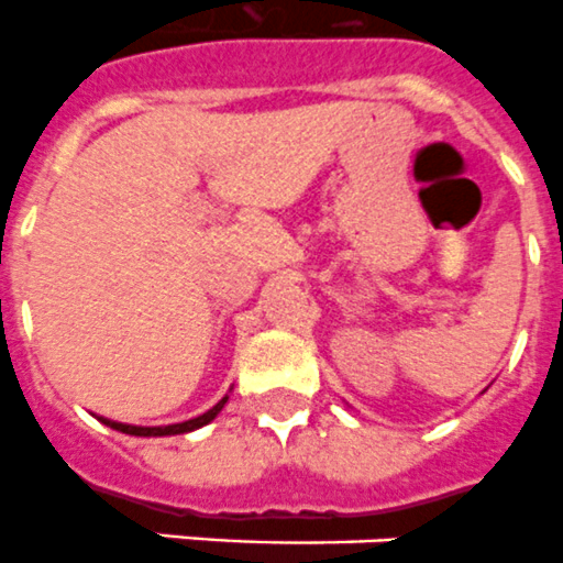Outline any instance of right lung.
Returning a JSON list of instances; mask_svg holds the SVG:
<instances>
[{"label":"right lung","mask_w":563,"mask_h":563,"mask_svg":"<svg viewBox=\"0 0 563 563\" xmlns=\"http://www.w3.org/2000/svg\"><path fill=\"white\" fill-rule=\"evenodd\" d=\"M225 400H229V395H225L220 404H214L209 409V412L197 415V418L191 420H183V423H168V427H134V423H120V420H111V418H99L106 427L117 429V432L122 434H136V438H163V434H186V432H194V429L206 427V423H211V420L217 418V415L223 412Z\"/></svg>","instance_id":"1"}]
</instances>
